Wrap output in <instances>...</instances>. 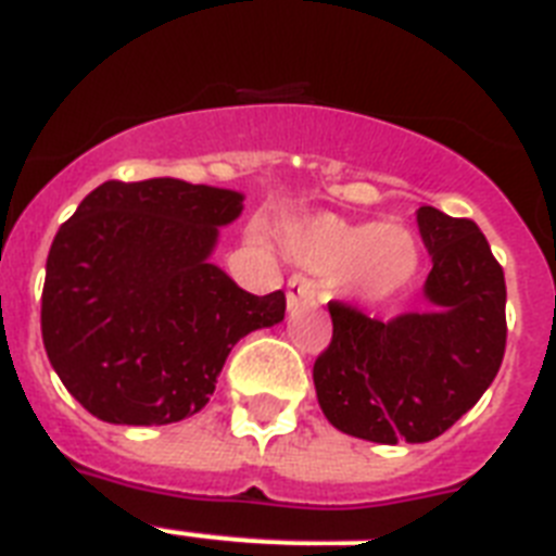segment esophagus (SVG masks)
<instances>
[{
	"label": "esophagus",
	"mask_w": 556,
	"mask_h": 556,
	"mask_svg": "<svg viewBox=\"0 0 556 556\" xmlns=\"http://www.w3.org/2000/svg\"><path fill=\"white\" fill-rule=\"evenodd\" d=\"M315 295H318V287L312 278H306L304 273H295L287 281V301L289 309L298 304H315Z\"/></svg>",
	"instance_id": "34e87169"
}]
</instances>
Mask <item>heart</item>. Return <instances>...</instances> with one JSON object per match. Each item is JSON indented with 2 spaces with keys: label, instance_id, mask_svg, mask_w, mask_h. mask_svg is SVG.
Listing matches in <instances>:
<instances>
[{
  "label": "heart",
  "instance_id": "1",
  "mask_svg": "<svg viewBox=\"0 0 556 556\" xmlns=\"http://www.w3.org/2000/svg\"><path fill=\"white\" fill-rule=\"evenodd\" d=\"M287 247L301 264L350 289L364 301H380L412 281L417 244L394 224H355L320 215L289 227Z\"/></svg>",
  "mask_w": 556,
  "mask_h": 556
}]
</instances>
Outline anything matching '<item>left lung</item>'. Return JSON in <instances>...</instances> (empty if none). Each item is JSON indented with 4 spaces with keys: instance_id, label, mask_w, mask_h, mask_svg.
Wrapping results in <instances>:
<instances>
[{
    "instance_id": "left-lung-1",
    "label": "left lung",
    "mask_w": 556,
    "mask_h": 556,
    "mask_svg": "<svg viewBox=\"0 0 556 556\" xmlns=\"http://www.w3.org/2000/svg\"><path fill=\"white\" fill-rule=\"evenodd\" d=\"M432 309L394 320L329 301L332 341L312 366L329 424L371 443H426L492 387L506 355V278L471 218L417 210Z\"/></svg>"
}]
</instances>
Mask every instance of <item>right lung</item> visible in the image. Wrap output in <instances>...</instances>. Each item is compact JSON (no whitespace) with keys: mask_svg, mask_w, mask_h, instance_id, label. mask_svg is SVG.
I'll return each instance as SVG.
<instances>
[{"mask_svg":"<svg viewBox=\"0 0 556 556\" xmlns=\"http://www.w3.org/2000/svg\"><path fill=\"white\" fill-rule=\"evenodd\" d=\"M244 195L178 178L104 181L59 227L41 341L64 389L104 424L164 426L204 409L229 350L283 320L210 264Z\"/></svg>","mask_w":556,"mask_h":556,"instance_id":"obj_1","label":"right lung"}]
</instances>
